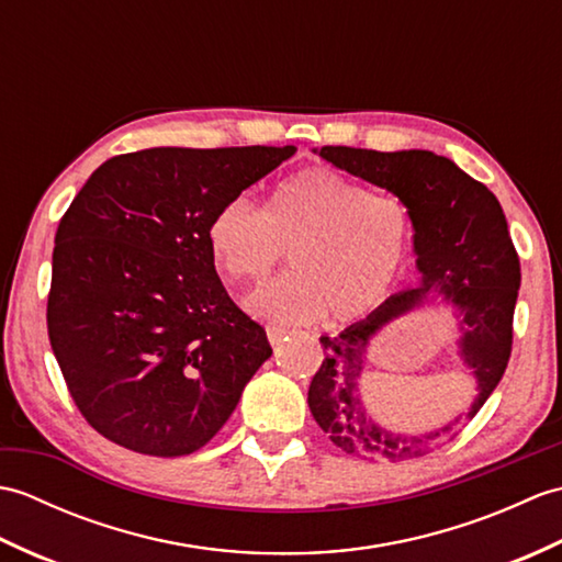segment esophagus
<instances>
[{
    "label": "esophagus",
    "mask_w": 562,
    "mask_h": 562,
    "mask_svg": "<svg viewBox=\"0 0 562 562\" xmlns=\"http://www.w3.org/2000/svg\"><path fill=\"white\" fill-rule=\"evenodd\" d=\"M290 328H284V326H268V340H270V345H280L284 338L290 336Z\"/></svg>",
    "instance_id": "esophagus-1"
}]
</instances>
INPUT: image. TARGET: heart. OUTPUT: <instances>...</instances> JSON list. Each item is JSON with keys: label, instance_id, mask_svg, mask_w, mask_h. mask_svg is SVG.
<instances>
[{"label": "heart", "instance_id": "1", "mask_svg": "<svg viewBox=\"0 0 562 562\" xmlns=\"http://www.w3.org/2000/svg\"><path fill=\"white\" fill-rule=\"evenodd\" d=\"M413 238V212L398 195L372 193L330 169L284 178L262 214L246 198L226 200L205 229L214 268L234 282L266 278L291 246L294 270L246 300L250 314L282 324L372 316L398 288Z\"/></svg>", "mask_w": 562, "mask_h": 562}]
</instances>
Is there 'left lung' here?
I'll return each mask as SVG.
<instances>
[{
	"instance_id": "8db88e82",
	"label": "left lung",
	"mask_w": 562,
	"mask_h": 562,
	"mask_svg": "<svg viewBox=\"0 0 562 562\" xmlns=\"http://www.w3.org/2000/svg\"><path fill=\"white\" fill-rule=\"evenodd\" d=\"M321 159L386 188L413 212L415 266L420 284L391 300L340 336H321L324 362L308 386V408L326 437L350 457L398 463L447 445L483 408L503 379L512 352V318L519 292V256L497 198L435 151H374L355 147L314 149ZM429 299L454 306L460 356L476 379V401L463 418L425 436L379 426L361 401V374L371 338L391 319Z\"/></svg>"
}]
</instances>
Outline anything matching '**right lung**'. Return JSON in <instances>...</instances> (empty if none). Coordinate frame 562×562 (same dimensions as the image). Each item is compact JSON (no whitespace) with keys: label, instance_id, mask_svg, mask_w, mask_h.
<instances>
[{"label":"right lung","instance_id":"obj_1","mask_svg":"<svg viewBox=\"0 0 562 562\" xmlns=\"http://www.w3.org/2000/svg\"><path fill=\"white\" fill-rule=\"evenodd\" d=\"M294 147L121 154L59 220L47 336L71 401L105 439L186 457L220 432L272 355L210 258L212 212Z\"/></svg>","mask_w":562,"mask_h":562}]
</instances>
